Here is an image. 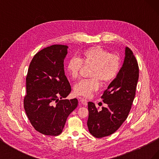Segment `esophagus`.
Returning a JSON list of instances; mask_svg holds the SVG:
<instances>
[{
	"instance_id": "1",
	"label": "esophagus",
	"mask_w": 159,
	"mask_h": 159,
	"mask_svg": "<svg viewBox=\"0 0 159 159\" xmlns=\"http://www.w3.org/2000/svg\"><path fill=\"white\" fill-rule=\"evenodd\" d=\"M80 103L81 105H84V106H87L88 105V101L85 99H80Z\"/></svg>"
}]
</instances>
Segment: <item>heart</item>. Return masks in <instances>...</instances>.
Listing matches in <instances>:
<instances>
[{"label": "heart", "mask_w": 159, "mask_h": 159, "mask_svg": "<svg viewBox=\"0 0 159 159\" xmlns=\"http://www.w3.org/2000/svg\"><path fill=\"white\" fill-rule=\"evenodd\" d=\"M83 66L91 68L89 80H82L74 87V93L79 96L88 98L99 87V81L107 84L116 78L120 70L119 57L100 46H93L85 50L81 57L71 58L67 64L66 70L73 80L79 77Z\"/></svg>", "instance_id": "b5f03b06"}]
</instances>
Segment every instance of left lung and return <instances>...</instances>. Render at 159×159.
<instances>
[{"instance_id": "1", "label": "left lung", "mask_w": 159, "mask_h": 159, "mask_svg": "<svg viewBox=\"0 0 159 159\" xmlns=\"http://www.w3.org/2000/svg\"><path fill=\"white\" fill-rule=\"evenodd\" d=\"M139 79V66L133 52L125 48L123 66L115 80L104 91L102 98L107 104L98 110L88 102V127L95 137L102 138L115 133L128 117L135 96Z\"/></svg>"}]
</instances>
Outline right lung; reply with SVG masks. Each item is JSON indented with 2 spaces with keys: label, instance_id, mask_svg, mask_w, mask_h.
<instances>
[{
  "label": "right lung",
  "instance_id": "add662e5",
  "mask_svg": "<svg viewBox=\"0 0 159 159\" xmlns=\"http://www.w3.org/2000/svg\"><path fill=\"white\" fill-rule=\"evenodd\" d=\"M68 48L59 44L45 48L34 56L28 70L24 107L34 128L45 135L61 134L78 105L76 98L63 99L71 92L64 65Z\"/></svg>",
  "mask_w": 159,
  "mask_h": 159
}]
</instances>
